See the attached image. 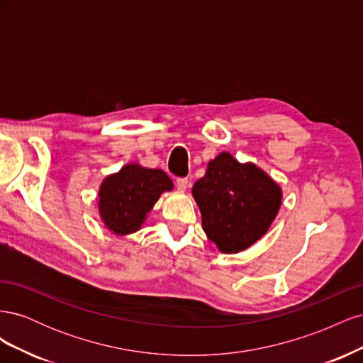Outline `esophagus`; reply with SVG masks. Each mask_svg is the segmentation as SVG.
Instances as JSON below:
<instances>
[{"label": "esophagus", "mask_w": 363, "mask_h": 363, "mask_svg": "<svg viewBox=\"0 0 363 363\" xmlns=\"http://www.w3.org/2000/svg\"><path fill=\"white\" fill-rule=\"evenodd\" d=\"M188 186H189V180L188 179H177V189L179 191L184 192L186 189H188Z\"/></svg>", "instance_id": "1"}]
</instances>
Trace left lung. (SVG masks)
<instances>
[{
    "label": "left lung",
    "instance_id": "1",
    "mask_svg": "<svg viewBox=\"0 0 363 363\" xmlns=\"http://www.w3.org/2000/svg\"><path fill=\"white\" fill-rule=\"evenodd\" d=\"M192 196L207 239L224 255H236L267 235L280 211L283 192L256 163H240L223 151L194 183Z\"/></svg>",
    "mask_w": 363,
    "mask_h": 363
}]
</instances>
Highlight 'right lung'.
Wrapping results in <instances>:
<instances>
[{"label":"right lung","instance_id":"right-lung-1","mask_svg":"<svg viewBox=\"0 0 363 363\" xmlns=\"http://www.w3.org/2000/svg\"><path fill=\"white\" fill-rule=\"evenodd\" d=\"M174 189L172 180L162 169L139 163H127L108 174L98 189V216L108 232L116 236L136 233L160 195Z\"/></svg>","mask_w":363,"mask_h":363}]
</instances>
